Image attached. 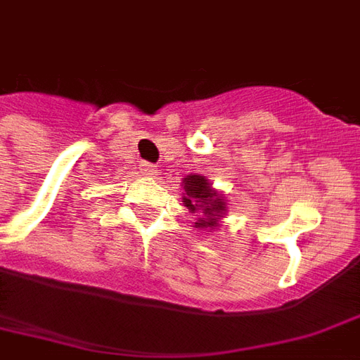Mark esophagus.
<instances>
[{
	"mask_svg": "<svg viewBox=\"0 0 360 360\" xmlns=\"http://www.w3.org/2000/svg\"><path fill=\"white\" fill-rule=\"evenodd\" d=\"M141 172L148 175V177H156L158 175V166L156 164H150V162H141Z\"/></svg>",
	"mask_w": 360,
	"mask_h": 360,
	"instance_id": "obj_1",
	"label": "esophagus"
}]
</instances>
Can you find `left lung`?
I'll list each match as a JSON object with an SVG mask.
<instances>
[{
    "label": "left lung",
    "mask_w": 360,
    "mask_h": 360,
    "mask_svg": "<svg viewBox=\"0 0 360 360\" xmlns=\"http://www.w3.org/2000/svg\"><path fill=\"white\" fill-rule=\"evenodd\" d=\"M183 188H185V196H183L185 206L193 214H198L194 227L204 229L207 233L219 227V219L227 212L225 196L214 191L204 175H196V173H191L183 179Z\"/></svg>",
    "instance_id": "obj_1"
}]
</instances>
